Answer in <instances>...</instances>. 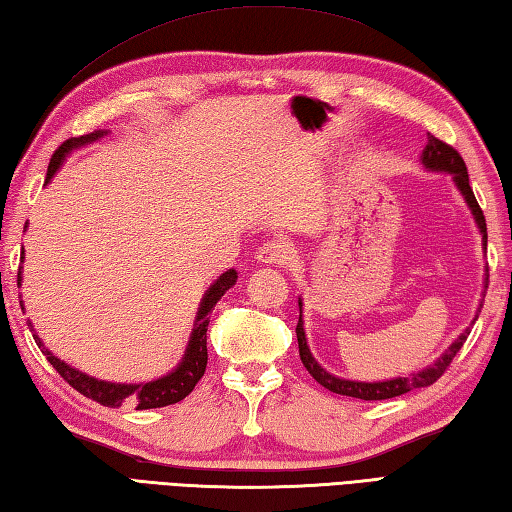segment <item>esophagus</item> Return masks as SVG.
<instances>
[{
  "mask_svg": "<svg viewBox=\"0 0 512 512\" xmlns=\"http://www.w3.org/2000/svg\"><path fill=\"white\" fill-rule=\"evenodd\" d=\"M292 257H295V248L286 239H270L257 250V262L264 266H288Z\"/></svg>",
  "mask_w": 512,
  "mask_h": 512,
  "instance_id": "1",
  "label": "esophagus"
}]
</instances>
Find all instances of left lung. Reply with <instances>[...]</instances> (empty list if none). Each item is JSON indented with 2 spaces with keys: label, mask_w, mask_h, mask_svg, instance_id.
I'll return each mask as SVG.
<instances>
[{
  "label": "left lung",
  "mask_w": 512,
  "mask_h": 512,
  "mask_svg": "<svg viewBox=\"0 0 512 512\" xmlns=\"http://www.w3.org/2000/svg\"><path fill=\"white\" fill-rule=\"evenodd\" d=\"M422 165L431 169V171H449L453 173V180L458 184L460 193L464 195L466 204L471 206L473 217L477 226H480V233H482V242L486 246V220H484V213L480 209V204L475 200V193L469 184V171H466V165L462 156L458 154V149H453L451 145L444 143V140L436 138L427 134V147L422 151ZM299 310H301V301H299ZM471 328H466L460 336L458 341H455L447 352H444L436 363L424 367L422 372L418 374H409V376H400L394 380H383V383H358V380H345V378H336L332 374L325 372V369L314 361V356L310 354V347L306 341V332H303V321H301V314H299V323H297V341H299V356H301V363L303 367L308 369L310 376L317 380L319 385H323L325 389L334 391V394H341V396H350V398H361V400H387V398H396L407 394L411 389H420V387H429L436 383V380L447 372L451 361L462 350V345L469 339Z\"/></svg>",
  "instance_id": "obj_1"
}]
</instances>
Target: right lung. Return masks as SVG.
Returning a JSON list of instances; mask_svg holds the SVG:
<instances>
[{
	"label": "right lung",
	"mask_w": 512,
	"mask_h": 512,
	"mask_svg": "<svg viewBox=\"0 0 512 512\" xmlns=\"http://www.w3.org/2000/svg\"><path fill=\"white\" fill-rule=\"evenodd\" d=\"M105 134L107 132L96 129V132H92V134L65 140V143L57 151H54L50 158L46 182H50V178L57 173V169L68 151L81 147L85 143H92V140H99ZM235 279H237L235 270H226V273L209 288V292H206L202 303H200L198 319H195L191 341H189L187 352H184L182 363L178 365V369H173L171 374L162 376L158 380H151V383L121 385V383H105V380L90 378L88 374L79 372V369H72L70 365H65L63 361H59L57 356H52L46 347H43L37 334H32V336H35V343L39 345V350L43 352V356L48 358L50 365L57 369L59 376L70 387L79 391V394H83L85 398L101 402V405H105V407L132 405L136 409H156V407L176 405V402H180L182 398H187L191 394L193 387L198 385V380L204 376L206 361H209V352H206V330H209L211 310L215 308V303L224 297V292L235 284ZM17 286H21V270L17 273ZM30 332H35V330H30Z\"/></svg>",
	"instance_id": "add662e5"
}]
</instances>
